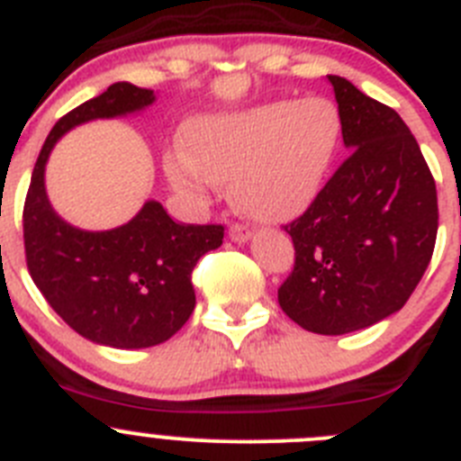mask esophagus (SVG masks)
<instances>
[{
    "label": "esophagus",
    "mask_w": 461,
    "mask_h": 461,
    "mask_svg": "<svg viewBox=\"0 0 461 461\" xmlns=\"http://www.w3.org/2000/svg\"><path fill=\"white\" fill-rule=\"evenodd\" d=\"M252 236V231L248 230L246 225H240V222H231L230 227V239L231 240H239V243H246L248 239Z\"/></svg>",
    "instance_id": "1"
}]
</instances>
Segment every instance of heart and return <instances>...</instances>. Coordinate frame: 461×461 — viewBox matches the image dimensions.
<instances>
[{
	"mask_svg": "<svg viewBox=\"0 0 461 461\" xmlns=\"http://www.w3.org/2000/svg\"><path fill=\"white\" fill-rule=\"evenodd\" d=\"M342 142V112L330 98L276 101L202 119L167 158L172 184L204 200L230 182L231 200L257 221L285 222L314 204Z\"/></svg>",
	"mask_w": 461,
	"mask_h": 461,
	"instance_id": "heart-1",
	"label": "heart"
}]
</instances>
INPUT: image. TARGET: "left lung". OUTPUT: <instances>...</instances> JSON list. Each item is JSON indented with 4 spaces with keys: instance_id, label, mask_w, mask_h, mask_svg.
<instances>
[{
    "instance_id": "obj_1",
    "label": "left lung",
    "mask_w": 461,
    "mask_h": 461,
    "mask_svg": "<svg viewBox=\"0 0 461 461\" xmlns=\"http://www.w3.org/2000/svg\"><path fill=\"white\" fill-rule=\"evenodd\" d=\"M349 156L321 194L285 225L294 268L277 289L301 329L344 335L409 301L432 259L437 184L409 126L393 107L329 76Z\"/></svg>"
}]
</instances>
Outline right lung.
Listing matches in <instances>:
<instances>
[{
	"label": "right lung",
	"instance_id": "obj_1",
	"mask_svg": "<svg viewBox=\"0 0 461 461\" xmlns=\"http://www.w3.org/2000/svg\"><path fill=\"white\" fill-rule=\"evenodd\" d=\"M151 103V89L117 82L64 114L41 149L23 209L24 259L50 308L82 338L117 349L163 344L188 321L193 268L221 248L225 227L174 222L163 204L147 202L117 230H76L50 206L43 169L57 140L73 126Z\"/></svg>",
	"mask_w": 461,
	"mask_h": 461
}]
</instances>
